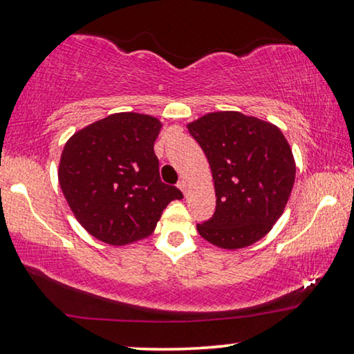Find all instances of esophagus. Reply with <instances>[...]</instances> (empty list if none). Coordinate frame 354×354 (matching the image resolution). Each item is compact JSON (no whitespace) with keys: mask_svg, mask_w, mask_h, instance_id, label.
Here are the masks:
<instances>
[{"mask_svg":"<svg viewBox=\"0 0 354 354\" xmlns=\"http://www.w3.org/2000/svg\"><path fill=\"white\" fill-rule=\"evenodd\" d=\"M177 187L180 188L183 193H187V182H185V180H180V182H178V183H177Z\"/></svg>","mask_w":354,"mask_h":354,"instance_id":"esophagus-1","label":"esophagus"}]
</instances>
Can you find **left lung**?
Listing matches in <instances>:
<instances>
[{
	"instance_id": "left-lung-1",
	"label": "left lung",
	"mask_w": 354,
	"mask_h": 354,
	"mask_svg": "<svg viewBox=\"0 0 354 354\" xmlns=\"http://www.w3.org/2000/svg\"><path fill=\"white\" fill-rule=\"evenodd\" d=\"M214 177V215L198 225L226 250L252 245L283 214L296 177L292 151L275 124L241 112H212L188 124Z\"/></svg>"
}]
</instances>
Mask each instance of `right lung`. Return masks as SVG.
I'll return each mask as SVG.
<instances>
[{
    "label": "right lung",
    "instance_id": "right-lung-1",
    "mask_svg": "<svg viewBox=\"0 0 354 354\" xmlns=\"http://www.w3.org/2000/svg\"><path fill=\"white\" fill-rule=\"evenodd\" d=\"M160 120L113 113L64 145L58 180L75 218L97 241L127 245L150 236L162 210L183 194L160 178L153 144Z\"/></svg>",
    "mask_w": 354,
    "mask_h": 354
}]
</instances>
